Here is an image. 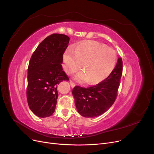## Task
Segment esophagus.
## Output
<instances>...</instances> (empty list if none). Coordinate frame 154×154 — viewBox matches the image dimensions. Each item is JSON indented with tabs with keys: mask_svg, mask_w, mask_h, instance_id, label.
<instances>
[{
	"mask_svg": "<svg viewBox=\"0 0 154 154\" xmlns=\"http://www.w3.org/2000/svg\"><path fill=\"white\" fill-rule=\"evenodd\" d=\"M69 83H70V84H71V87H75V83H74L72 80H70L69 81Z\"/></svg>",
	"mask_w": 154,
	"mask_h": 154,
	"instance_id": "34e87169",
	"label": "esophagus"
}]
</instances>
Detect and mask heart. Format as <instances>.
<instances>
[{"label": "heart", "mask_w": 154, "mask_h": 154, "mask_svg": "<svg viewBox=\"0 0 154 154\" xmlns=\"http://www.w3.org/2000/svg\"><path fill=\"white\" fill-rule=\"evenodd\" d=\"M84 71L74 76L79 82L96 84L108 78L116 64L115 51L95 41H85L67 49L63 55V67L68 74L82 67Z\"/></svg>", "instance_id": "b5f03b06"}]
</instances>
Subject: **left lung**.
<instances>
[{"instance_id": "obj_1", "label": "left lung", "mask_w": 154, "mask_h": 154, "mask_svg": "<svg viewBox=\"0 0 154 154\" xmlns=\"http://www.w3.org/2000/svg\"><path fill=\"white\" fill-rule=\"evenodd\" d=\"M122 71V59L118 58L114 71L103 82L88 88L74 87L72 93L78 112L85 118H95L109 110L117 97Z\"/></svg>"}]
</instances>
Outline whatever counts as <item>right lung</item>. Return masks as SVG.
Instances as JSON below:
<instances>
[{
  "label": "right lung",
  "instance_id": "1",
  "mask_svg": "<svg viewBox=\"0 0 154 154\" xmlns=\"http://www.w3.org/2000/svg\"><path fill=\"white\" fill-rule=\"evenodd\" d=\"M69 40L66 35L53 34L32 54L27 69V99L29 109L38 117L53 115L58 97L57 87L60 82L69 81L62 64Z\"/></svg>",
  "mask_w": 154,
  "mask_h": 154
}]
</instances>
